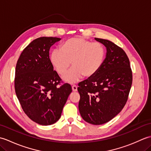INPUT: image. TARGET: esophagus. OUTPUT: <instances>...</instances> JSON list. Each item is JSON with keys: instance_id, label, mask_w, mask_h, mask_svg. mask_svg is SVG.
Masks as SVG:
<instances>
[{"instance_id": "esophagus-1", "label": "esophagus", "mask_w": 151, "mask_h": 151, "mask_svg": "<svg viewBox=\"0 0 151 151\" xmlns=\"http://www.w3.org/2000/svg\"><path fill=\"white\" fill-rule=\"evenodd\" d=\"M72 90H73V92H75V91H77V86H75V85L73 86H72Z\"/></svg>"}]
</instances>
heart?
Wrapping results in <instances>:
<instances>
[{
    "instance_id": "b5f03b06",
    "label": "heart",
    "mask_w": 151,
    "mask_h": 151,
    "mask_svg": "<svg viewBox=\"0 0 151 151\" xmlns=\"http://www.w3.org/2000/svg\"><path fill=\"white\" fill-rule=\"evenodd\" d=\"M106 50L100 43H92L83 37H73L65 41L62 50H52L50 56L51 64L60 75H63L70 63L73 66L62 76L67 83L73 84L84 75L86 78L93 76L103 64Z\"/></svg>"
}]
</instances>
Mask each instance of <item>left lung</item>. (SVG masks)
<instances>
[{
    "label": "left lung",
    "mask_w": 151,
    "mask_h": 151,
    "mask_svg": "<svg viewBox=\"0 0 151 151\" xmlns=\"http://www.w3.org/2000/svg\"><path fill=\"white\" fill-rule=\"evenodd\" d=\"M106 49V58L95 75L78 84V109L88 123L102 124L124 106L132 86V73L124 51L111 41L95 38Z\"/></svg>",
    "instance_id": "left-lung-1"
}]
</instances>
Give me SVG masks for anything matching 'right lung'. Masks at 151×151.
<instances>
[{
    "label": "right lung",
    "instance_id": "1",
    "mask_svg": "<svg viewBox=\"0 0 151 151\" xmlns=\"http://www.w3.org/2000/svg\"><path fill=\"white\" fill-rule=\"evenodd\" d=\"M58 37H41L22 51L15 68V90L22 110L33 121L50 125L59 120L63 108L72 91L63 84L51 64L50 47Z\"/></svg>",
    "mask_w": 151,
    "mask_h": 151
}]
</instances>
